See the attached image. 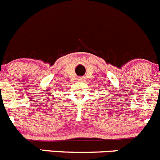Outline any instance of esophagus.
Here are the masks:
<instances>
[{"label": "esophagus", "mask_w": 160, "mask_h": 160, "mask_svg": "<svg viewBox=\"0 0 160 160\" xmlns=\"http://www.w3.org/2000/svg\"><path fill=\"white\" fill-rule=\"evenodd\" d=\"M78 81H80V82H82V81H83V79H82V78H79V79H78Z\"/></svg>", "instance_id": "obj_1"}]
</instances>
